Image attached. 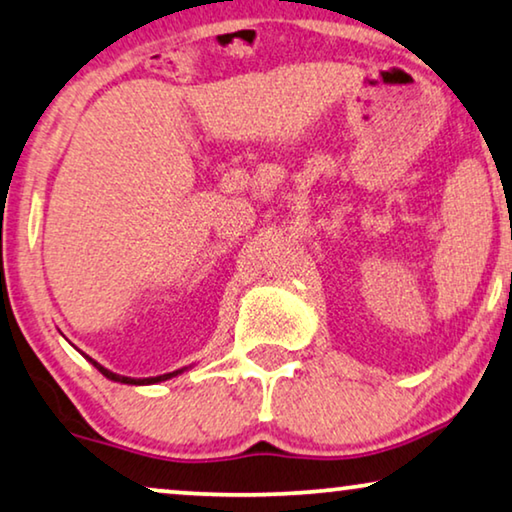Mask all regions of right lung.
<instances>
[{"mask_svg": "<svg viewBox=\"0 0 512 512\" xmlns=\"http://www.w3.org/2000/svg\"><path fill=\"white\" fill-rule=\"evenodd\" d=\"M86 359L93 363V366L100 370V373L107 377V380L111 382H121V384H135V387H144V384H158V382H165V380H172V377H177L184 373V370L188 368H179V370H172V373H165V375H156V377H125V375H116L111 373V370H107L104 366H100L95 359H90V356H86Z\"/></svg>", "mask_w": 512, "mask_h": 512, "instance_id": "add662e5", "label": "right lung"}]
</instances>
